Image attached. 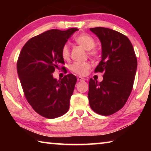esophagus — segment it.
I'll list each match as a JSON object with an SVG mask.
<instances>
[{
    "label": "esophagus",
    "instance_id": "esophagus-1",
    "mask_svg": "<svg viewBox=\"0 0 151 151\" xmlns=\"http://www.w3.org/2000/svg\"><path fill=\"white\" fill-rule=\"evenodd\" d=\"M77 81H85V78H84L83 77H81V76H78L77 77Z\"/></svg>",
    "mask_w": 151,
    "mask_h": 151
}]
</instances>
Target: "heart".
<instances>
[{
    "mask_svg": "<svg viewBox=\"0 0 151 151\" xmlns=\"http://www.w3.org/2000/svg\"><path fill=\"white\" fill-rule=\"evenodd\" d=\"M75 41L77 44L81 45L84 49L89 51V55L91 56L96 55V52L95 50H91L95 46V41L94 39L90 35L86 34H83L78 36L75 39ZM61 55L64 60H68L70 57L69 47L68 45H65L63 46L61 51ZM91 68L90 63L88 62H75L71 64L69 68L71 72L78 75H85L87 73V71Z\"/></svg>",
    "mask_w": 151,
    "mask_h": 151,
    "instance_id": "obj_1",
    "label": "heart"
}]
</instances>
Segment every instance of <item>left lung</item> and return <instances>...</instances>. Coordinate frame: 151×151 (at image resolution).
Returning <instances> with one entry per match:
<instances>
[{
  "label": "left lung",
  "mask_w": 151,
  "mask_h": 151,
  "mask_svg": "<svg viewBox=\"0 0 151 151\" xmlns=\"http://www.w3.org/2000/svg\"><path fill=\"white\" fill-rule=\"evenodd\" d=\"M90 30L101 43V60L95 72L104 73L99 83L89 81L88 98L91 108L107 116L122 109L131 94L137 68V60L130 40L119 32L104 27Z\"/></svg>",
  "instance_id": "left-lung-1"
}]
</instances>
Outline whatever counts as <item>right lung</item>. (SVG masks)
<instances>
[{
    "label": "right lung",
    "instance_id": "obj_1",
    "mask_svg": "<svg viewBox=\"0 0 151 151\" xmlns=\"http://www.w3.org/2000/svg\"><path fill=\"white\" fill-rule=\"evenodd\" d=\"M77 29H52L28 40L17 61V73L24 95L40 115L55 119L65 114L76 83L69 74L57 81L52 73L64 64L61 51Z\"/></svg>",
    "mask_w": 151,
    "mask_h": 151
}]
</instances>
